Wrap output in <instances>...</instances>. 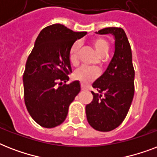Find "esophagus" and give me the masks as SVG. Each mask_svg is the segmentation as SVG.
Here are the masks:
<instances>
[{
  "label": "esophagus",
  "instance_id": "obj_1",
  "mask_svg": "<svg viewBox=\"0 0 157 157\" xmlns=\"http://www.w3.org/2000/svg\"><path fill=\"white\" fill-rule=\"evenodd\" d=\"M81 90H86V86L83 85V84H81Z\"/></svg>",
  "mask_w": 157,
  "mask_h": 157
}]
</instances>
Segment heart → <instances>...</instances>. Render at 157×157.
<instances>
[{"instance_id":"1","label":"heart","mask_w":157,"mask_h":157,"mask_svg":"<svg viewBox=\"0 0 157 157\" xmlns=\"http://www.w3.org/2000/svg\"><path fill=\"white\" fill-rule=\"evenodd\" d=\"M91 42L98 51V54H104L109 50V43L106 39L103 37H94L92 39ZM81 43L76 41L72 44L69 50V60L71 63L76 65L78 63L79 50H80ZM100 75L99 69L94 67L81 66L75 70L73 72V78L75 80L81 81L82 84H88Z\"/></svg>"}]
</instances>
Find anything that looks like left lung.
<instances>
[{"mask_svg":"<svg viewBox=\"0 0 157 157\" xmlns=\"http://www.w3.org/2000/svg\"><path fill=\"white\" fill-rule=\"evenodd\" d=\"M99 34L115 36V53L106 71L92 85L93 100L86 105L89 124L98 131L116 129L126 117L134 94V69L130 44L121 28H106Z\"/></svg>","mask_w":157,"mask_h":157,"instance_id":"obj_1","label":"left lung"}]
</instances>
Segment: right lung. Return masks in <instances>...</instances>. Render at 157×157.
<instances>
[{"mask_svg": "<svg viewBox=\"0 0 157 157\" xmlns=\"http://www.w3.org/2000/svg\"><path fill=\"white\" fill-rule=\"evenodd\" d=\"M86 33L56 23L42 29L36 40L23 80L26 107L40 126L54 128L61 124L69 105L81 91L78 81L66 82L71 73L70 48Z\"/></svg>", "mask_w": 157, "mask_h": 157, "instance_id": "obj_1", "label": "right lung"}]
</instances>
